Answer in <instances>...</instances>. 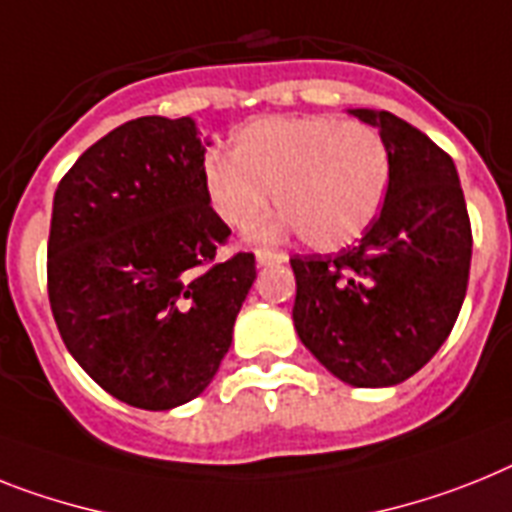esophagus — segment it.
Masks as SVG:
<instances>
[{
	"mask_svg": "<svg viewBox=\"0 0 512 512\" xmlns=\"http://www.w3.org/2000/svg\"><path fill=\"white\" fill-rule=\"evenodd\" d=\"M255 257H257V265H281L289 260L286 252H276V249H257Z\"/></svg>",
	"mask_w": 512,
	"mask_h": 512,
	"instance_id": "34e87169",
	"label": "esophagus"
}]
</instances>
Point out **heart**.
<instances>
[{"label":"heart","instance_id":"1","mask_svg":"<svg viewBox=\"0 0 512 512\" xmlns=\"http://www.w3.org/2000/svg\"><path fill=\"white\" fill-rule=\"evenodd\" d=\"M390 187V150L372 124L336 117H270L244 124L231 158L203 163L208 205L231 229H249L268 213L281 218L257 236L299 231L315 249L362 239L380 216Z\"/></svg>","mask_w":512,"mask_h":512}]
</instances>
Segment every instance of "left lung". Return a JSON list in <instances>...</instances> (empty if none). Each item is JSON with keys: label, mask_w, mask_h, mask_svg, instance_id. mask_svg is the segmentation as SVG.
Returning a JSON list of instances; mask_svg holds the SVG:
<instances>
[{"label": "left lung", "mask_w": 512, "mask_h": 512, "mask_svg": "<svg viewBox=\"0 0 512 512\" xmlns=\"http://www.w3.org/2000/svg\"><path fill=\"white\" fill-rule=\"evenodd\" d=\"M390 150L380 216L356 247L294 255V328L356 388L416 375L450 336L471 268V221L453 158L390 111L351 109Z\"/></svg>", "instance_id": "left-lung-1"}]
</instances>
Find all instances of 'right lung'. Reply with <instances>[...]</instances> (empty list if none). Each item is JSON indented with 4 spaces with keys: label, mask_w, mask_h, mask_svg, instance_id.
Here are the masks:
<instances>
[{
    "label": "right lung",
    "mask_w": 512,
    "mask_h": 512,
    "mask_svg": "<svg viewBox=\"0 0 512 512\" xmlns=\"http://www.w3.org/2000/svg\"><path fill=\"white\" fill-rule=\"evenodd\" d=\"M190 117H140L77 158L54 195L49 304L75 362L119 401L166 411L210 385L255 281V255L203 190Z\"/></svg>",
    "instance_id": "1"
}]
</instances>
